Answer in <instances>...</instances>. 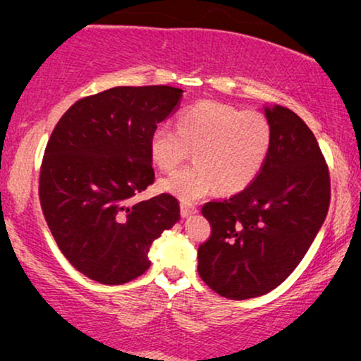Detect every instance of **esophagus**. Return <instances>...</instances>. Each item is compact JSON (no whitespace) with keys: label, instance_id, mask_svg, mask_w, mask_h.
Segmentation results:
<instances>
[{"label":"esophagus","instance_id":"obj_1","mask_svg":"<svg viewBox=\"0 0 361 361\" xmlns=\"http://www.w3.org/2000/svg\"><path fill=\"white\" fill-rule=\"evenodd\" d=\"M197 212H199V210H197L192 204H187V202H182V204H180V215L184 216V219H187V216L195 215Z\"/></svg>","mask_w":361,"mask_h":361}]
</instances>
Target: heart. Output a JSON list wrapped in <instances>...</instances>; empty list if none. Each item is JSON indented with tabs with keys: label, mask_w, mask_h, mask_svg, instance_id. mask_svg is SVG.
Returning a JSON list of instances; mask_svg holds the SVG:
<instances>
[{
	"label": "heart",
	"mask_w": 361,
	"mask_h": 361,
	"mask_svg": "<svg viewBox=\"0 0 361 361\" xmlns=\"http://www.w3.org/2000/svg\"><path fill=\"white\" fill-rule=\"evenodd\" d=\"M271 145L273 126L264 113L200 100L180 111L177 130L167 125L152 130L149 152L162 172H172L194 151V166L161 180L162 190L190 202L246 189L263 169Z\"/></svg>",
	"instance_id": "1"
}]
</instances>
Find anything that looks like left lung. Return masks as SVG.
<instances>
[{
	"label": "left lung",
	"mask_w": 361,
	"mask_h": 361,
	"mask_svg": "<svg viewBox=\"0 0 361 361\" xmlns=\"http://www.w3.org/2000/svg\"><path fill=\"white\" fill-rule=\"evenodd\" d=\"M273 145L258 177L228 200L207 202L212 235L199 274L224 298L263 295L300 263L330 204L329 167L309 126L289 108L264 106Z\"/></svg>",
	"instance_id": "left-lung-1"
}]
</instances>
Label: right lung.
<instances>
[{
    "label": "right lung",
    "mask_w": 361,
    "mask_h": 361,
    "mask_svg": "<svg viewBox=\"0 0 361 361\" xmlns=\"http://www.w3.org/2000/svg\"><path fill=\"white\" fill-rule=\"evenodd\" d=\"M180 88L115 87L68 108L49 137L39 199L73 268L102 284L149 269L152 241L180 219L169 194L133 204L154 182L151 133L177 110Z\"/></svg>",
    "instance_id": "obj_1"
}]
</instances>
